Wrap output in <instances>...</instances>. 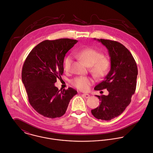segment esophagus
Returning <instances> with one entry per match:
<instances>
[{"label":"esophagus","mask_w":153,"mask_h":153,"mask_svg":"<svg viewBox=\"0 0 153 153\" xmlns=\"http://www.w3.org/2000/svg\"><path fill=\"white\" fill-rule=\"evenodd\" d=\"M82 96H83L84 97H85V98H89V97H90V95L88 94H83Z\"/></svg>","instance_id":"34e87169"}]
</instances>
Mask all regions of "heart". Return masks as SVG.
<instances>
[{
    "label": "heart",
    "mask_w": 153,
    "mask_h": 153,
    "mask_svg": "<svg viewBox=\"0 0 153 153\" xmlns=\"http://www.w3.org/2000/svg\"><path fill=\"white\" fill-rule=\"evenodd\" d=\"M75 55L82 60L87 66H90L91 72L98 78H102L108 73L110 66V62L108 57L102 56L101 52L94 49L86 48L75 52ZM72 59L68 56L64 61V68L66 71H69L71 68ZM71 83L76 88L87 91L93 83L91 78L86 76L75 78Z\"/></svg>",
    "instance_id": "heart-1"
}]
</instances>
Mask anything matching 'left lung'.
I'll return each instance as SVG.
<instances>
[{"label":"left lung","instance_id":"obj_1","mask_svg":"<svg viewBox=\"0 0 153 153\" xmlns=\"http://www.w3.org/2000/svg\"><path fill=\"white\" fill-rule=\"evenodd\" d=\"M97 41L108 50L111 69L104 79L94 88L99 91L107 89L108 94L96 96L100 105L91 110V113L98 119L110 120L122 114L131 102L136 90L138 68L132 54L122 44L105 39Z\"/></svg>","mask_w":153,"mask_h":153}]
</instances>
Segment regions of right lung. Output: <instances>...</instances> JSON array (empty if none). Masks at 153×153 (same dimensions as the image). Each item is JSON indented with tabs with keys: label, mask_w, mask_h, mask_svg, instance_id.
<instances>
[{
	"label": "right lung",
	"mask_w": 153,
	"mask_h": 153,
	"mask_svg": "<svg viewBox=\"0 0 153 153\" xmlns=\"http://www.w3.org/2000/svg\"><path fill=\"white\" fill-rule=\"evenodd\" d=\"M78 40L60 39L45 40L30 51L22 69V81L33 108L42 116L54 119L62 116L77 91L69 87L59 90L54 85L63 73L66 53Z\"/></svg>",
	"instance_id": "obj_1"
}]
</instances>
